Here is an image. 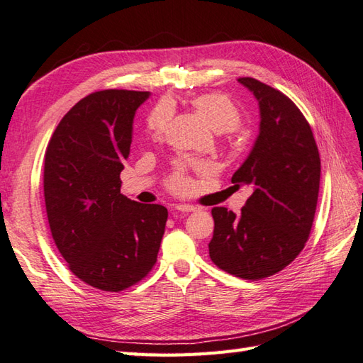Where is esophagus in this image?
Segmentation results:
<instances>
[{"mask_svg":"<svg viewBox=\"0 0 363 363\" xmlns=\"http://www.w3.org/2000/svg\"><path fill=\"white\" fill-rule=\"evenodd\" d=\"M175 209L179 213H194L199 208L192 206V205H186V203H180V205H175Z\"/></svg>","mask_w":363,"mask_h":363,"instance_id":"esophagus-1","label":"esophagus"}]
</instances>
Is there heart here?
Here are the masks:
<instances>
[{"mask_svg": "<svg viewBox=\"0 0 363 363\" xmlns=\"http://www.w3.org/2000/svg\"><path fill=\"white\" fill-rule=\"evenodd\" d=\"M191 106L197 111V115L216 132H231L236 130L242 121V115L238 106L228 96L220 93H205L199 94L191 101ZM169 123V113L164 107H158L152 111L147 118L146 124V136L149 140H161L166 133ZM191 167L197 171H203L208 166L205 163H191ZM189 180L186 175V164H179L172 175L167 179V188L172 192L180 194L188 188Z\"/></svg>", "mask_w": 363, "mask_h": 363, "instance_id": "b5f03b06", "label": "heart"}]
</instances>
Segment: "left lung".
<instances>
[{
  "mask_svg": "<svg viewBox=\"0 0 363 363\" xmlns=\"http://www.w3.org/2000/svg\"><path fill=\"white\" fill-rule=\"evenodd\" d=\"M259 102L261 127L253 150L233 175L252 184L240 214L211 209L209 257L242 279L269 278L287 267L308 242L320 189V154L312 128L292 99L253 77H239Z\"/></svg>",
  "mask_w": 363,
  "mask_h": 363,
  "instance_id": "8db88e82",
  "label": "left lung"
}]
</instances>
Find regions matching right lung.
Segmentation results:
<instances>
[{"instance_id":"obj_1","label":"right lung","mask_w":363,"mask_h":363,"mask_svg":"<svg viewBox=\"0 0 363 363\" xmlns=\"http://www.w3.org/2000/svg\"><path fill=\"white\" fill-rule=\"evenodd\" d=\"M147 91L101 90L62 118L45 152L43 192L55 247L85 284L121 292L157 262L167 209L121 194L135 111Z\"/></svg>"}]
</instances>
